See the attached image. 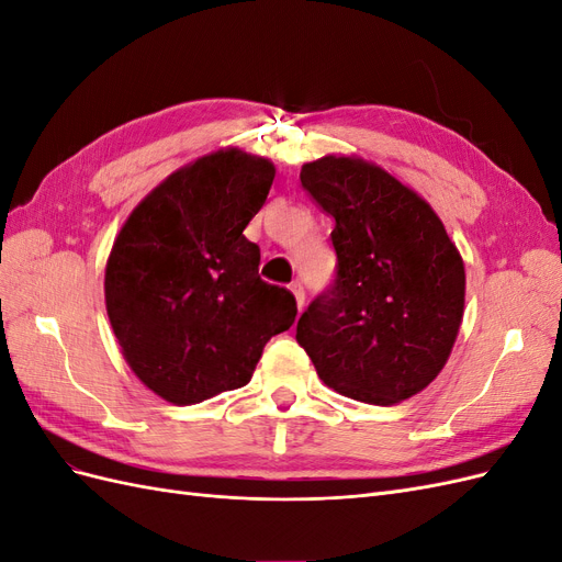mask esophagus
Segmentation results:
<instances>
[{"label":"esophagus","instance_id":"34e87169","mask_svg":"<svg viewBox=\"0 0 562 562\" xmlns=\"http://www.w3.org/2000/svg\"><path fill=\"white\" fill-rule=\"evenodd\" d=\"M291 293L295 295L297 310H302V307H304V288H302V283H300V281H293V283H291Z\"/></svg>","mask_w":562,"mask_h":562}]
</instances>
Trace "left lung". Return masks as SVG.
I'll return each mask as SVG.
<instances>
[{"instance_id": "left-lung-1", "label": "left lung", "mask_w": 562, "mask_h": 562, "mask_svg": "<svg viewBox=\"0 0 562 562\" xmlns=\"http://www.w3.org/2000/svg\"><path fill=\"white\" fill-rule=\"evenodd\" d=\"M335 220V281L297 321V342L337 394L394 405L443 370L464 316V262L434 209L359 157L302 166Z\"/></svg>"}]
</instances>
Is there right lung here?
<instances>
[{"instance_id":"obj_1","label":"right lung","mask_w":562,"mask_h":562,"mask_svg":"<svg viewBox=\"0 0 562 562\" xmlns=\"http://www.w3.org/2000/svg\"><path fill=\"white\" fill-rule=\"evenodd\" d=\"M277 168L229 147L155 187L116 234L105 304L131 370L168 403L250 382L265 345L293 326L291 291L260 279L244 236Z\"/></svg>"}]
</instances>
